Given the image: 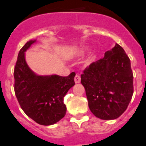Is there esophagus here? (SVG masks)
<instances>
[{
    "instance_id": "34e87169",
    "label": "esophagus",
    "mask_w": 146,
    "mask_h": 146,
    "mask_svg": "<svg viewBox=\"0 0 146 146\" xmlns=\"http://www.w3.org/2000/svg\"><path fill=\"white\" fill-rule=\"evenodd\" d=\"M74 81H75L76 83H79L80 81H81V77L79 76V75H76L75 78H74Z\"/></svg>"
}]
</instances>
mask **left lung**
<instances>
[{
	"label": "left lung",
	"instance_id": "left-lung-1",
	"mask_svg": "<svg viewBox=\"0 0 146 146\" xmlns=\"http://www.w3.org/2000/svg\"><path fill=\"white\" fill-rule=\"evenodd\" d=\"M81 83L90 110L96 117L112 120L121 115L133 94L131 61L122 47L116 43L103 58L86 67Z\"/></svg>",
	"mask_w": 146,
	"mask_h": 146
}]
</instances>
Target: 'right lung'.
I'll use <instances>...</instances> for the list:
<instances>
[{
  "label": "right lung",
  "mask_w": 146,
  "mask_h": 146,
  "mask_svg": "<svg viewBox=\"0 0 146 146\" xmlns=\"http://www.w3.org/2000/svg\"><path fill=\"white\" fill-rule=\"evenodd\" d=\"M35 42H27L19 52L14 69V90L25 113L37 124L48 126L64 117L67 107L64 97L75 85L76 73L68 76L36 75L25 61V52Z\"/></svg>",
  "instance_id": "right-lung-1"
}]
</instances>
